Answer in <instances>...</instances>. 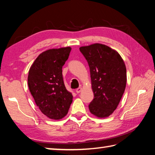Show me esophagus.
<instances>
[{"label":"esophagus","instance_id":"obj_1","mask_svg":"<svg viewBox=\"0 0 155 155\" xmlns=\"http://www.w3.org/2000/svg\"><path fill=\"white\" fill-rule=\"evenodd\" d=\"M81 91H82V88L78 87L77 89V90H76V92H77V94H79Z\"/></svg>","mask_w":155,"mask_h":155}]
</instances>
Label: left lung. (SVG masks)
<instances>
[{
    "label": "left lung",
    "mask_w": 155,
    "mask_h": 155,
    "mask_svg": "<svg viewBox=\"0 0 155 155\" xmlns=\"http://www.w3.org/2000/svg\"><path fill=\"white\" fill-rule=\"evenodd\" d=\"M80 51L90 70L94 99L89 104L91 114L105 118L112 114L120 102L127 85V69L115 50L102 44L81 46Z\"/></svg>",
    "instance_id": "left-lung-1"
}]
</instances>
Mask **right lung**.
<instances>
[{
	"instance_id": "obj_1",
	"label": "right lung",
	"mask_w": 155,
	"mask_h": 155,
	"mask_svg": "<svg viewBox=\"0 0 155 155\" xmlns=\"http://www.w3.org/2000/svg\"><path fill=\"white\" fill-rule=\"evenodd\" d=\"M71 47L52 48L37 57L28 71V85L37 106L52 120H61L67 115L72 94L65 87L62 67Z\"/></svg>"
}]
</instances>
